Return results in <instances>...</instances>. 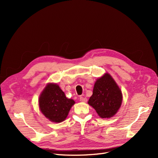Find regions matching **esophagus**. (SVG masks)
I'll return each instance as SVG.
<instances>
[{"label": "esophagus", "mask_w": 158, "mask_h": 158, "mask_svg": "<svg viewBox=\"0 0 158 158\" xmlns=\"http://www.w3.org/2000/svg\"><path fill=\"white\" fill-rule=\"evenodd\" d=\"M80 101L82 102H87V98H86L80 97Z\"/></svg>", "instance_id": "obj_1"}]
</instances>
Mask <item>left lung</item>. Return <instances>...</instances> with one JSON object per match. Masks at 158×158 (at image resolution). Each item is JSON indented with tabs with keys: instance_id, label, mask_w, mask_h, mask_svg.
Here are the masks:
<instances>
[{
	"instance_id": "obj_1",
	"label": "left lung",
	"mask_w": 158,
	"mask_h": 158,
	"mask_svg": "<svg viewBox=\"0 0 158 158\" xmlns=\"http://www.w3.org/2000/svg\"><path fill=\"white\" fill-rule=\"evenodd\" d=\"M123 101L122 92L112 78L106 73L94 84L93 94L88 104L96 111L101 118H110L115 114Z\"/></svg>"
}]
</instances>
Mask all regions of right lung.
<instances>
[{
  "label": "right lung",
  "instance_id": "1",
  "mask_svg": "<svg viewBox=\"0 0 158 158\" xmlns=\"http://www.w3.org/2000/svg\"><path fill=\"white\" fill-rule=\"evenodd\" d=\"M75 102L68 99L59 85L49 83L43 90L39 98L40 111L51 122L64 121Z\"/></svg>",
  "mask_w": 158,
  "mask_h": 158
}]
</instances>
